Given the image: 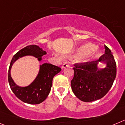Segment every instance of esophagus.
<instances>
[{
	"mask_svg": "<svg viewBox=\"0 0 125 125\" xmlns=\"http://www.w3.org/2000/svg\"><path fill=\"white\" fill-rule=\"evenodd\" d=\"M68 66V62H64L63 64L62 65V68H64L66 66Z\"/></svg>",
	"mask_w": 125,
	"mask_h": 125,
	"instance_id": "obj_1",
	"label": "esophagus"
}]
</instances>
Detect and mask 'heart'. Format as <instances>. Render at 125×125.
Masks as SVG:
<instances>
[{
    "instance_id": "1",
    "label": "heart",
    "mask_w": 125,
    "mask_h": 125,
    "mask_svg": "<svg viewBox=\"0 0 125 125\" xmlns=\"http://www.w3.org/2000/svg\"><path fill=\"white\" fill-rule=\"evenodd\" d=\"M95 49H96V46H95V45L90 44H85V45L81 47V48L78 50V55L80 57H84V56L89 55V53L95 51ZM100 55H101V52L99 51H96L94 53V55H93V58L97 59L100 57Z\"/></svg>"
}]
</instances>
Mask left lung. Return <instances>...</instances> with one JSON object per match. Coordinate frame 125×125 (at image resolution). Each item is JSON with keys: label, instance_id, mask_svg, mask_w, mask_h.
I'll return each instance as SVG.
<instances>
[{"label": "left lung", "instance_id": "8db88e82", "mask_svg": "<svg viewBox=\"0 0 125 125\" xmlns=\"http://www.w3.org/2000/svg\"><path fill=\"white\" fill-rule=\"evenodd\" d=\"M105 53L96 61L74 64V76L71 81L74 95L84 102H93L107 94L116 78V65L114 55L108 47L104 45ZM99 61L106 62L104 69L99 70Z\"/></svg>", "mask_w": 125, "mask_h": 125}]
</instances>
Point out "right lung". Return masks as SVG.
<instances>
[{
  "mask_svg": "<svg viewBox=\"0 0 125 125\" xmlns=\"http://www.w3.org/2000/svg\"><path fill=\"white\" fill-rule=\"evenodd\" d=\"M46 52L36 45L25 47L18 51L13 57L10 62L8 74L9 85L13 93L23 102L30 104H39L42 102L48 96L52 80L55 75L61 71V68L50 63H44L40 66V70L38 76L30 85L26 87H20L16 85L10 74L11 66L20 57L25 55H32L41 60V57L46 54Z\"/></svg>",
  "mask_w": 125,
  "mask_h": 125,
  "instance_id": "add662e5",
  "label": "right lung"
}]
</instances>
